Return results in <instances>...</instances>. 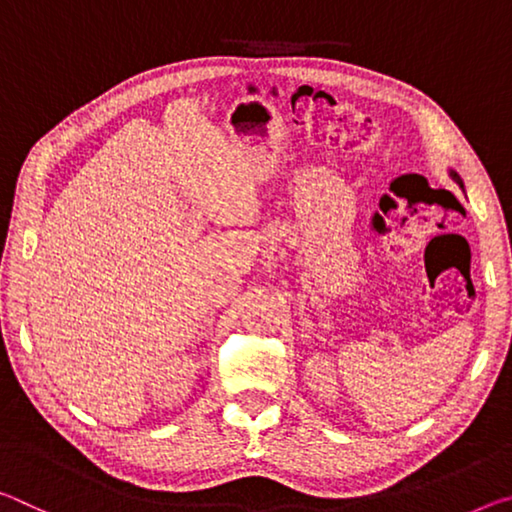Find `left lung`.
Masks as SVG:
<instances>
[{
  "mask_svg": "<svg viewBox=\"0 0 512 512\" xmlns=\"http://www.w3.org/2000/svg\"><path fill=\"white\" fill-rule=\"evenodd\" d=\"M449 175H451V180H453V182H456V184L460 186V189H462V191H465V184H462V180H460V175L456 173V170H449Z\"/></svg>",
  "mask_w": 512,
  "mask_h": 512,
  "instance_id": "8db88e82",
  "label": "left lung"
}]
</instances>
